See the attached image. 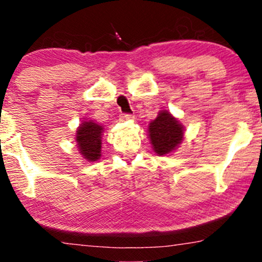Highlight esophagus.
<instances>
[{
	"instance_id": "34e87169",
	"label": "esophagus",
	"mask_w": 262,
	"mask_h": 262,
	"mask_svg": "<svg viewBox=\"0 0 262 262\" xmlns=\"http://www.w3.org/2000/svg\"><path fill=\"white\" fill-rule=\"evenodd\" d=\"M133 118H134L133 114H122L121 116L122 121H130V119H133Z\"/></svg>"
}]
</instances>
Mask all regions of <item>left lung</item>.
Instances as JSON below:
<instances>
[{
    "instance_id": "obj_1",
    "label": "left lung",
    "mask_w": 262,
    "mask_h": 262,
    "mask_svg": "<svg viewBox=\"0 0 262 262\" xmlns=\"http://www.w3.org/2000/svg\"><path fill=\"white\" fill-rule=\"evenodd\" d=\"M183 125L167 111L159 112L149 124V138L158 155H167L179 148L183 140Z\"/></svg>"
}]
</instances>
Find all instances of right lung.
Listing matches in <instances>:
<instances>
[{
	"label": "right lung",
	"mask_w": 262,
	"mask_h": 262,
	"mask_svg": "<svg viewBox=\"0 0 262 262\" xmlns=\"http://www.w3.org/2000/svg\"><path fill=\"white\" fill-rule=\"evenodd\" d=\"M103 127L92 121H85L76 130V143L80 154L87 161H97L101 158Z\"/></svg>",
	"instance_id": "obj_1"
}]
</instances>
